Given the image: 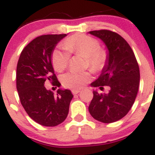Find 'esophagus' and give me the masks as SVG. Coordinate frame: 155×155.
<instances>
[{
    "mask_svg": "<svg viewBox=\"0 0 155 155\" xmlns=\"http://www.w3.org/2000/svg\"><path fill=\"white\" fill-rule=\"evenodd\" d=\"M81 91H79V90H73L72 91V94H78L79 92H80Z\"/></svg>",
    "mask_w": 155,
    "mask_h": 155,
    "instance_id": "obj_1",
    "label": "esophagus"
}]
</instances>
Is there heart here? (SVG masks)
I'll use <instances>...</instances> for the list:
<instances>
[{"label":"heart","instance_id":"1","mask_svg":"<svg viewBox=\"0 0 155 155\" xmlns=\"http://www.w3.org/2000/svg\"><path fill=\"white\" fill-rule=\"evenodd\" d=\"M64 50L56 49L52 53L51 61L56 71L61 72L68 65L70 54L85 57L86 64L93 72H100L104 69L108 61L106 52L100 49L98 40L86 35H74L63 42ZM89 72H68L61 77L63 85L71 89H79L91 80Z\"/></svg>","mask_w":155,"mask_h":155}]
</instances>
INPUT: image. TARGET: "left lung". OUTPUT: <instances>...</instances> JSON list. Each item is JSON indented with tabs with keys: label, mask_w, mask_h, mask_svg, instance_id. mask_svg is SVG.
<instances>
[{
	"label": "left lung",
	"mask_w": 155,
	"mask_h": 155,
	"mask_svg": "<svg viewBox=\"0 0 155 155\" xmlns=\"http://www.w3.org/2000/svg\"><path fill=\"white\" fill-rule=\"evenodd\" d=\"M102 39L108 49L107 64L92 87L109 86L107 94L93 91L88 107L93 118L104 124L118 121L134 105L140 84V69L130 46L116 32L102 29L89 31Z\"/></svg>",
	"instance_id": "8db88e82"
}]
</instances>
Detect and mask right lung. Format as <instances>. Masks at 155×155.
I'll use <instances>...</instances> for the list:
<instances>
[{
  "mask_svg": "<svg viewBox=\"0 0 155 155\" xmlns=\"http://www.w3.org/2000/svg\"><path fill=\"white\" fill-rule=\"evenodd\" d=\"M66 34L43 35L21 51L16 70V87L20 102L27 114L45 127H56L64 121L73 94L70 90L58 89L57 94L47 90L45 83H61L54 74L51 57L57 44Z\"/></svg>",
  "mask_w": 155,
  "mask_h": 155,
  "instance_id": "right-lung-1",
  "label": "right lung"
}]
</instances>
